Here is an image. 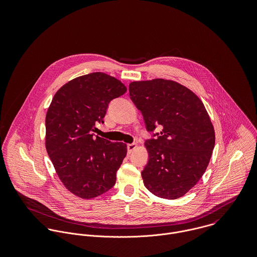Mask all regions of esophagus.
Segmentation results:
<instances>
[{
	"label": "esophagus",
	"mask_w": 257,
	"mask_h": 257,
	"mask_svg": "<svg viewBox=\"0 0 257 257\" xmlns=\"http://www.w3.org/2000/svg\"><path fill=\"white\" fill-rule=\"evenodd\" d=\"M137 147H138L137 144H128V145H127V152H128V153H132L133 150H135Z\"/></svg>",
	"instance_id": "esophagus-1"
}]
</instances>
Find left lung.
<instances>
[{
    "mask_svg": "<svg viewBox=\"0 0 257 257\" xmlns=\"http://www.w3.org/2000/svg\"><path fill=\"white\" fill-rule=\"evenodd\" d=\"M130 96L148 132L162 130L145 143L148 162L142 172L147 190L174 200L205 173L215 147V130L200 98L183 85L164 79L135 81Z\"/></svg>",
    "mask_w": 257,
    "mask_h": 257,
    "instance_id": "left-lung-1",
    "label": "left lung"
}]
</instances>
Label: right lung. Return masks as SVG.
I'll return each mask as SVG.
<instances>
[{"label": "right lung", "instance_id": "1", "mask_svg": "<svg viewBox=\"0 0 257 257\" xmlns=\"http://www.w3.org/2000/svg\"><path fill=\"white\" fill-rule=\"evenodd\" d=\"M126 87L103 72L83 75L63 85L45 116V147L60 181L75 196L93 199L115 184L126 145L94 137L109 103Z\"/></svg>", "mask_w": 257, "mask_h": 257}]
</instances>
